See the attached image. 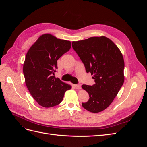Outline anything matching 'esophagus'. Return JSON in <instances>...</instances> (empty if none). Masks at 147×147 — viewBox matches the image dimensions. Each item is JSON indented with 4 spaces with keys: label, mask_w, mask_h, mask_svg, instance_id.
Masks as SVG:
<instances>
[{
    "label": "esophagus",
    "mask_w": 147,
    "mask_h": 147,
    "mask_svg": "<svg viewBox=\"0 0 147 147\" xmlns=\"http://www.w3.org/2000/svg\"><path fill=\"white\" fill-rule=\"evenodd\" d=\"M74 86H75V88H76V89H78V90H79V89H80V88H81V84H75Z\"/></svg>",
    "instance_id": "34e87169"
}]
</instances>
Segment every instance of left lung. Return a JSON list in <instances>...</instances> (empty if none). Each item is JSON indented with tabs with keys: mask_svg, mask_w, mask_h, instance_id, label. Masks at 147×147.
<instances>
[{
	"mask_svg": "<svg viewBox=\"0 0 147 147\" xmlns=\"http://www.w3.org/2000/svg\"><path fill=\"white\" fill-rule=\"evenodd\" d=\"M72 44L86 72L93 75L95 82L92 86H82L90 97L82 106L92 113L102 112L113 102L124 83L123 55L118 47L104 36L72 42Z\"/></svg>",
	"mask_w": 147,
	"mask_h": 147,
	"instance_id": "left-lung-1",
	"label": "left lung"
}]
</instances>
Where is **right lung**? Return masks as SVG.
Segmentation results:
<instances>
[{
  "mask_svg": "<svg viewBox=\"0 0 147 147\" xmlns=\"http://www.w3.org/2000/svg\"><path fill=\"white\" fill-rule=\"evenodd\" d=\"M71 47L70 41L46 34L31 47L23 65L25 83L33 98L43 107L60 104L71 86L56 78L57 61Z\"/></svg>",
  "mask_w": 147,
  "mask_h": 147,
  "instance_id": "add662e5",
  "label": "right lung"
}]
</instances>
